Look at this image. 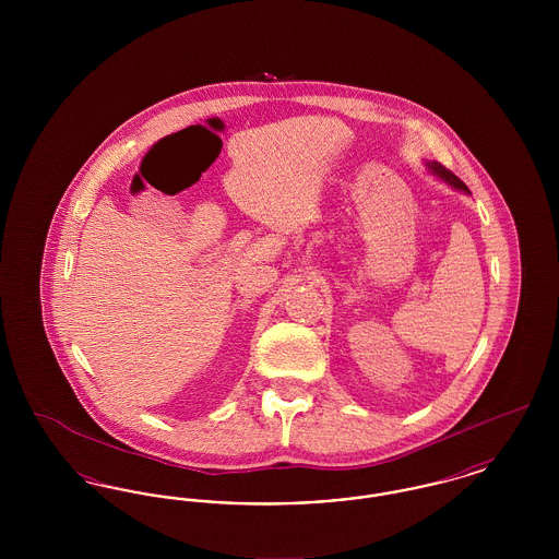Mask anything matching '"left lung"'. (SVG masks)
<instances>
[{
	"label": "left lung",
	"instance_id": "8db88e82",
	"mask_svg": "<svg viewBox=\"0 0 559 559\" xmlns=\"http://www.w3.org/2000/svg\"><path fill=\"white\" fill-rule=\"evenodd\" d=\"M429 169H431V171H433L438 178H442L444 182H449L451 187L459 188V190H465V192H469V188L465 187V185H463V182H461V180H459V178L452 174L451 169H447L444 165H440V163H436V160H433V163H429Z\"/></svg>",
	"mask_w": 559,
	"mask_h": 559
}]
</instances>
